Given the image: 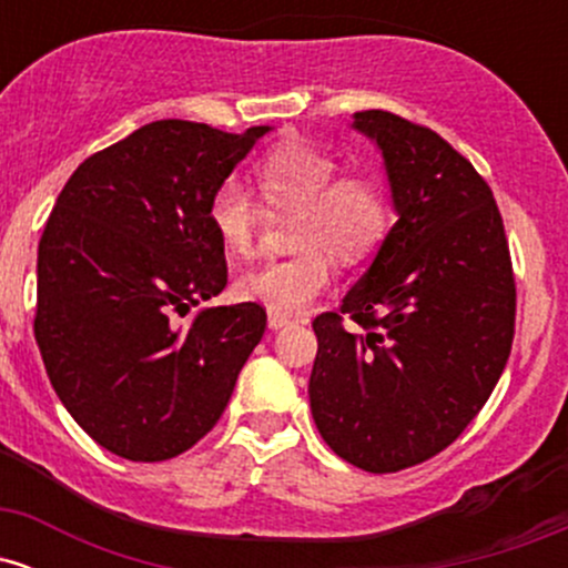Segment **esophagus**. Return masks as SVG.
<instances>
[{
	"instance_id": "1",
	"label": "esophagus",
	"mask_w": 568,
	"mask_h": 568,
	"mask_svg": "<svg viewBox=\"0 0 568 568\" xmlns=\"http://www.w3.org/2000/svg\"><path fill=\"white\" fill-rule=\"evenodd\" d=\"M266 323H270L272 331H280V328H285V325H291L293 317L283 315V312H270V315H266Z\"/></svg>"
}]
</instances>
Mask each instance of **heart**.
<instances>
[{"label":"heart","mask_w":568,"mask_h":568,"mask_svg":"<svg viewBox=\"0 0 568 568\" xmlns=\"http://www.w3.org/2000/svg\"><path fill=\"white\" fill-rule=\"evenodd\" d=\"M338 173V162L317 143L293 139L272 146L256 162V186L264 205L293 213L285 258H272L237 277V293L272 312L293 315L331 285L334 258L361 264L376 253L393 224L387 189L363 171ZM264 205L237 179H224L207 200V224L232 256H247L264 226Z\"/></svg>","instance_id":"obj_1"}]
</instances>
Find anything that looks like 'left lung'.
Returning <instances> with one entry per match:
<instances>
[{
  "label": "left lung",
  "instance_id": "obj_1",
  "mask_svg": "<svg viewBox=\"0 0 568 568\" xmlns=\"http://www.w3.org/2000/svg\"><path fill=\"white\" fill-rule=\"evenodd\" d=\"M387 171L395 226L338 312L315 317L312 419L366 473L452 446L507 366L515 277L491 189L435 130L393 112L352 116ZM347 314L364 328L349 335Z\"/></svg>",
  "mask_w": 568,
  "mask_h": 568
}]
</instances>
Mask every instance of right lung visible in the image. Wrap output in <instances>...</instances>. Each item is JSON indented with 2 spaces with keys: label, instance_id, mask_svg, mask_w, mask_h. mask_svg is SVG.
Returning a JSON list of instances; mask_svg holds the SVG:
<instances>
[{
  "label": "right lung",
  "instance_id": "obj_1",
  "mask_svg": "<svg viewBox=\"0 0 568 568\" xmlns=\"http://www.w3.org/2000/svg\"><path fill=\"white\" fill-rule=\"evenodd\" d=\"M270 130L149 122L58 194L39 240L34 336L77 425L122 459H173L211 433L262 342L253 302L173 317L224 291L207 200Z\"/></svg>",
  "mask_w": 568,
  "mask_h": 568
}]
</instances>
